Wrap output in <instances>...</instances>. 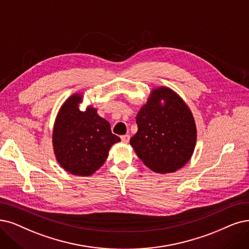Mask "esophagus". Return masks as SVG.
Wrapping results in <instances>:
<instances>
[{"label":"esophagus","instance_id":"esophagus-1","mask_svg":"<svg viewBox=\"0 0 249 249\" xmlns=\"http://www.w3.org/2000/svg\"><path fill=\"white\" fill-rule=\"evenodd\" d=\"M121 139L124 143H127L128 141H130V135H124L121 137Z\"/></svg>","mask_w":249,"mask_h":249}]
</instances>
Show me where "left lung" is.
I'll use <instances>...</instances> for the list:
<instances>
[{"label":"left lung","instance_id":"obj_1","mask_svg":"<svg viewBox=\"0 0 249 249\" xmlns=\"http://www.w3.org/2000/svg\"><path fill=\"white\" fill-rule=\"evenodd\" d=\"M136 123L138 132L130 143L138 157L153 172L173 173L191 158L196 144L194 118L180 96L171 89L153 90L137 114Z\"/></svg>","mask_w":249,"mask_h":249}]
</instances>
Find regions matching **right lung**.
I'll use <instances>...</instances> for the list:
<instances>
[{
    "instance_id": "obj_1",
    "label": "right lung",
    "mask_w": 249,
    "mask_h": 249,
    "mask_svg": "<svg viewBox=\"0 0 249 249\" xmlns=\"http://www.w3.org/2000/svg\"><path fill=\"white\" fill-rule=\"evenodd\" d=\"M83 96L69 97L57 115L53 130L56 159L65 171L90 176L102 166L110 147L121 141L111 133L110 124L93 107L81 111Z\"/></svg>"
}]
</instances>
